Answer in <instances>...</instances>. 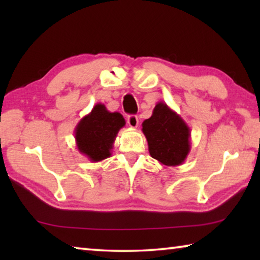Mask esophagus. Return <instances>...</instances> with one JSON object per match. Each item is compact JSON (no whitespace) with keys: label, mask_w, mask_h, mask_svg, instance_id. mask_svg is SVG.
<instances>
[{"label":"esophagus","mask_w":260,"mask_h":260,"mask_svg":"<svg viewBox=\"0 0 260 260\" xmlns=\"http://www.w3.org/2000/svg\"><path fill=\"white\" fill-rule=\"evenodd\" d=\"M127 124H128L132 128H136V127L139 126V118L138 116H128V118H127Z\"/></svg>","instance_id":"34e87169"}]
</instances>
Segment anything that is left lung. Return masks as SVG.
I'll use <instances>...</instances> for the list:
<instances>
[{
	"label": "left lung",
	"mask_w": 260,
	"mask_h": 260,
	"mask_svg": "<svg viewBox=\"0 0 260 260\" xmlns=\"http://www.w3.org/2000/svg\"><path fill=\"white\" fill-rule=\"evenodd\" d=\"M150 156L165 166H180L190 151V128L181 116L158 102L151 117L142 122Z\"/></svg>",
	"instance_id": "obj_1"
}]
</instances>
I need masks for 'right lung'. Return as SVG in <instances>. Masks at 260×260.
Returning a JSON list of instances; mask_svg holds the SVG:
<instances>
[{"mask_svg":"<svg viewBox=\"0 0 260 260\" xmlns=\"http://www.w3.org/2000/svg\"><path fill=\"white\" fill-rule=\"evenodd\" d=\"M126 121L119 112H110L98 103L82 117L74 129L78 150L93 162L111 156L114 140Z\"/></svg>","mask_w":260,"mask_h":260,"instance_id":"right-lung-1","label":"right lung"}]
</instances>
